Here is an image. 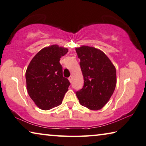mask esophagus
I'll use <instances>...</instances> for the list:
<instances>
[{"label":"esophagus","instance_id":"obj_1","mask_svg":"<svg viewBox=\"0 0 146 146\" xmlns=\"http://www.w3.org/2000/svg\"><path fill=\"white\" fill-rule=\"evenodd\" d=\"M68 80L70 81V82L72 83V76H70V77L68 78Z\"/></svg>","mask_w":146,"mask_h":146}]
</instances>
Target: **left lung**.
<instances>
[{
    "mask_svg": "<svg viewBox=\"0 0 146 146\" xmlns=\"http://www.w3.org/2000/svg\"><path fill=\"white\" fill-rule=\"evenodd\" d=\"M76 51L84 80V87L76 92V96L82 106L99 110L109 101L115 90V67L99 49L82 46L76 48Z\"/></svg>",
    "mask_w": 146,
    "mask_h": 146,
    "instance_id": "left-lung-1",
    "label": "left lung"
}]
</instances>
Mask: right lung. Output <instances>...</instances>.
Returning <instances> with one entry per match:
<instances>
[{"mask_svg":"<svg viewBox=\"0 0 146 146\" xmlns=\"http://www.w3.org/2000/svg\"><path fill=\"white\" fill-rule=\"evenodd\" d=\"M68 49L51 45L38 51L29 63L25 73L27 89L35 104L49 110L61 104L70 82L62 76L60 58Z\"/></svg>","mask_w":146,"mask_h":146,"instance_id":"right-lung-1","label":"right lung"}]
</instances>
